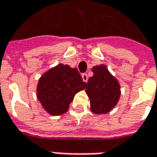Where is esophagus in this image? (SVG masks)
Listing matches in <instances>:
<instances>
[{"instance_id": "34e87169", "label": "esophagus", "mask_w": 157, "mask_h": 157, "mask_svg": "<svg viewBox=\"0 0 157 157\" xmlns=\"http://www.w3.org/2000/svg\"><path fill=\"white\" fill-rule=\"evenodd\" d=\"M82 80H83V82H87V81H88V76H87L86 74H82Z\"/></svg>"}]
</instances>
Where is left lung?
<instances>
[{
    "mask_svg": "<svg viewBox=\"0 0 157 157\" xmlns=\"http://www.w3.org/2000/svg\"><path fill=\"white\" fill-rule=\"evenodd\" d=\"M93 75L88 79L86 93L90 100V109L95 114H106L119 101L120 84L103 64L94 65Z\"/></svg>",
    "mask_w": 157,
    "mask_h": 157,
    "instance_id": "left-lung-1",
    "label": "left lung"
}]
</instances>
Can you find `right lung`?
<instances>
[{
    "label": "right lung",
    "mask_w": 157,
    "mask_h": 157,
    "mask_svg": "<svg viewBox=\"0 0 157 157\" xmlns=\"http://www.w3.org/2000/svg\"><path fill=\"white\" fill-rule=\"evenodd\" d=\"M86 85L77 69L59 63L40 76L37 98L48 114L61 115L68 111L75 94L85 89Z\"/></svg>",
    "instance_id": "add662e5"
}]
</instances>
